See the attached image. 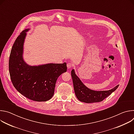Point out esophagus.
<instances>
[{
    "instance_id": "34e87169",
    "label": "esophagus",
    "mask_w": 134,
    "mask_h": 134,
    "mask_svg": "<svg viewBox=\"0 0 134 134\" xmlns=\"http://www.w3.org/2000/svg\"><path fill=\"white\" fill-rule=\"evenodd\" d=\"M67 68H68V69H70V68L72 67V64H71L70 63H68V64H67Z\"/></svg>"
}]
</instances>
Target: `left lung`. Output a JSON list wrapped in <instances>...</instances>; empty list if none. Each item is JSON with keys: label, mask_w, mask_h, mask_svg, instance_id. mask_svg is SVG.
I'll use <instances>...</instances> for the list:
<instances>
[{"label": "left lung", "mask_w": 134, "mask_h": 134, "mask_svg": "<svg viewBox=\"0 0 134 134\" xmlns=\"http://www.w3.org/2000/svg\"><path fill=\"white\" fill-rule=\"evenodd\" d=\"M71 75L76 97L80 101L87 103L102 101L115 91L119 85H118L108 91H95L88 88L83 84L79 78L76 75L74 69L71 71Z\"/></svg>", "instance_id": "1"}]
</instances>
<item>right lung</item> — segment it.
<instances>
[{
  "label": "right lung",
  "mask_w": 134,
  "mask_h": 134,
  "mask_svg": "<svg viewBox=\"0 0 134 134\" xmlns=\"http://www.w3.org/2000/svg\"><path fill=\"white\" fill-rule=\"evenodd\" d=\"M18 36L12 47L9 59V71L15 88L31 100L47 101L54 94L55 83L59 76L67 71L66 63L48 64L31 66L23 59V47L26 32Z\"/></svg>",
  "instance_id": "1"
}]
</instances>
